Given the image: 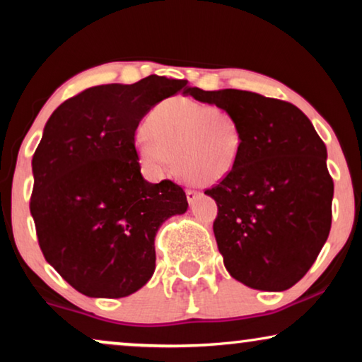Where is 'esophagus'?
<instances>
[{
	"label": "esophagus",
	"instance_id": "1",
	"mask_svg": "<svg viewBox=\"0 0 362 362\" xmlns=\"http://www.w3.org/2000/svg\"><path fill=\"white\" fill-rule=\"evenodd\" d=\"M199 196H201L199 192L194 191V189H186V197H187V202H189V204H194L196 199Z\"/></svg>",
	"mask_w": 362,
	"mask_h": 362
}]
</instances>
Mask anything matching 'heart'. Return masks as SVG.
Wrapping results in <instances>:
<instances>
[{
	"mask_svg": "<svg viewBox=\"0 0 362 362\" xmlns=\"http://www.w3.org/2000/svg\"><path fill=\"white\" fill-rule=\"evenodd\" d=\"M135 143L153 173L168 175L177 163L186 180L206 186L229 176L242 153L240 128L229 112L180 97L155 107Z\"/></svg>",
	"mask_w": 362,
	"mask_h": 362,
	"instance_id": "b5f03b06",
	"label": "heart"
}]
</instances>
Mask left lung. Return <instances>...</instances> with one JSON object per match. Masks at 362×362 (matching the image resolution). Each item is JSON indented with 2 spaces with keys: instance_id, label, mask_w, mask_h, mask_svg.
<instances>
[{
  "instance_id": "8db88e82",
  "label": "left lung",
  "mask_w": 362,
  "mask_h": 362,
  "mask_svg": "<svg viewBox=\"0 0 362 362\" xmlns=\"http://www.w3.org/2000/svg\"><path fill=\"white\" fill-rule=\"evenodd\" d=\"M186 92L240 128L239 163L204 191L217 204L212 229L227 272L250 288L288 290L329 235L334 185L323 140L288 102L237 88Z\"/></svg>"
}]
</instances>
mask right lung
I'll return each mask as SVG.
<instances>
[{
  "mask_svg": "<svg viewBox=\"0 0 362 362\" xmlns=\"http://www.w3.org/2000/svg\"><path fill=\"white\" fill-rule=\"evenodd\" d=\"M186 81L148 76L90 87L61 103L33 156L31 216L44 259L82 295L122 298L155 272L163 222L187 211L170 180L141 176L135 132Z\"/></svg>",
  "mask_w": 362,
  "mask_h": 362,
  "instance_id": "obj_1",
  "label": "right lung"
}]
</instances>
